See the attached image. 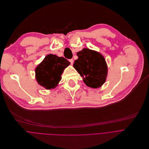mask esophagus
<instances>
[{"label": "esophagus", "mask_w": 149, "mask_h": 149, "mask_svg": "<svg viewBox=\"0 0 149 149\" xmlns=\"http://www.w3.org/2000/svg\"><path fill=\"white\" fill-rule=\"evenodd\" d=\"M69 62H70V64L71 65H73V62H74V61L73 58H71V59H69Z\"/></svg>", "instance_id": "34e87169"}]
</instances>
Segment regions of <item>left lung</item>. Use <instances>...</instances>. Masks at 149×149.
<instances>
[{
	"label": "left lung",
	"mask_w": 149,
	"mask_h": 149,
	"mask_svg": "<svg viewBox=\"0 0 149 149\" xmlns=\"http://www.w3.org/2000/svg\"><path fill=\"white\" fill-rule=\"evenodd\" d=\"M78 58L73 67L83 78L85 84L92 88L100 87L106 81L107 67L105 59L100 53L83 49L77 53Z\"/></svg>",
	"instance_id": "obj_1"
}]
</instances>
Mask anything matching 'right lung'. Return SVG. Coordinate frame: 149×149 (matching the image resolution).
Masks as SVG:
<instances>
[{
  "label": "right lung",
  "instance_id": "add662e5",
  "mask_svg": "<svg viewBox=\"0 0 149 149\" xmlns=\"http://www.w3.org/2000/svg\"><path fill=\"white\" fill-rule=\"evenodd\" d=\"M69 65L70 62L63 57L47 55L35 70L38 83L47 89L54 88L61 81L63 70Z\"/></svg>",
  "mask_w": 149,
  "mask_h": 149
}]
</instances>
